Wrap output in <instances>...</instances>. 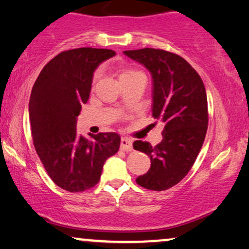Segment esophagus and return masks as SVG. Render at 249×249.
<instances>
[{"label":"esophagus","mask_w":249,"mask_h":249,"mask_svg":"<svg viewBox=\"0 0 249 249\" xmlns=\"http://www.w3.org/2000/svg\"><path fill=\"white\" fill-rule=\"evenodd\" d=\"M121 149L124 151H132L133 147H132V141L127 138H122L121 140Z\"/></svg>","instance_id":"obj_1"}]
</instances>
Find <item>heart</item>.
Segmentation results:
<instances>
[{"instance_id":"heart-1","label":"heart","mask_w":249,"mask_h":249,"mask_svg":"<svg viewBox=\"0 0 249 249\" xmlns=\"http://www.w3.org/2000/svg\"><path fill=\"white\" fill-rule=\"evenodd\" d=\"M143 72L137 71V69H133V68H124L122 69L121 72H119V79H121V82L125 81V79H128V78H132V77H135V76L138 75H142ZM100 78V71H97L94 72L93 75V78H92V83L95 84V83L98 82V79Z\"/></svg>"}]
</instances>
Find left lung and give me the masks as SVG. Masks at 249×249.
<instances>
[{
  "mask_svg": "<svg viewBox=\"0 0 249 249\" xmlns=\"http://www.w3.org/2000/svg\"><path fill=\"white\" fill-rule=\"evenodd\" d=\"M124 53L151 72L152 117L164 123L160 143L134 141L135 150L151 160L137 183L148 190H167L188 174L204 143L208 125L205 85L191 65L173 52L145 48Z\"/></svg>",
  "mask_w": 249,
  "mask_h": 249,
  "instance_id": "1",
  "label": "left lung"
}]
</instances>
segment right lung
I'll return each instance as SVG.
<instances>
[{
	"label": "right lung",
	"instance_id": "add662e5",
	"mask_svg": "<svg viewBox=\"0 0 249 249\" xmlns=\"http://www.w3.org/2000/svg\"><path fill=\"white\" fill-rule=\"evenodd\" d=\"M115 54L109 49L66 50L44 66L32 89L29 119L35 150L51 180L66 191L93 188L105 161L119 149L121 138L114 132L91 134L89 140L76 130L94 69Z\"/></svg>",
	"mask_w": 249,
	"mask_h": 249
}]
</instances>
